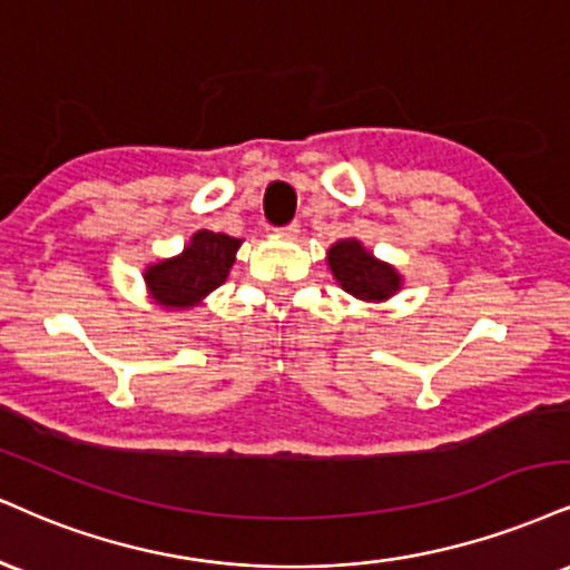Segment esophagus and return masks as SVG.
<instances>
[{
	"label": "esophagus",
	"instance_id": "esophagus-1",
	"mask_svg": "<svg viewBox=\"0 0 570 570\" xmlns=\"http://www.w3.org/2000/svg\"><path fill=\"white\" fill-rule=\"evenodd\" d=\"M281 238H297L299 236V225L297 223H289V225H284V228H278L276 230Z\"/></svg>",
	"mask_w": 570,
	"mask_h": 570
}]
</instances>
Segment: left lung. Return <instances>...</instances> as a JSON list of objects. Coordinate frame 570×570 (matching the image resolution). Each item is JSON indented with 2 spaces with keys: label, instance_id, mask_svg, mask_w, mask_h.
<instances>
[{
  "label": "left lung",
  "instance_id": "1",
  "mask_svg": "<svg viewBox=\"0 0 570 570\" xmlns=\"http://www.w3.org/2000/svg\"><path fill=\"white\" fill-rule=\"evenodd\" d=\"M326 265L342 289L363 303H385L403 289L401 273L376 259L358 238H342L328 246Z\"/></svg>",
  "mask_w": 570,
  "mask_h": 570
}]
</instances>
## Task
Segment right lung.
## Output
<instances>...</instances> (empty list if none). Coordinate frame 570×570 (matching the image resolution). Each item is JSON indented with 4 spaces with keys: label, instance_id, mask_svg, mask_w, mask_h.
<instances>
[{
    "label": "right lung",
    "instance_id": "obj_1",
    "mask_svg": "<svg viewBox=\"0 0 570 570\" xmlns=\"http://www.w3.org/2000/svg\"><path fill=\"white\" fill-rule=\"evenodd\" d=\"M242 238L196 230L180 255L150 263L142 271L146 289L161 311H190L225 284Z\"/></svg>",
    "mask_w": 570,
    "mask_h": 570
}]
</instances>
